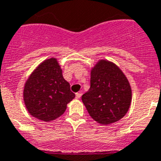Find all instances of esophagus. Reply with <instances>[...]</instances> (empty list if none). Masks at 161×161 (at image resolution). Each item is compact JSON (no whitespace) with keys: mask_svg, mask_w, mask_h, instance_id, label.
I'll list each match as a JSON object with an SVG mask.
<instances>
[{"mask_svg":"<svg viewBox=\"0 0 161 161\" xmlns=\"http://www.w3.org/2000/svg\"><path fill=\"white\" fill-rule=\"evenodd\" d=\"M81 96H82V93H80V92L76 94V98H77V99H80Z\"/></svg>","mask_w":161,"mask_h":161,"instance_id":"34e87169","label":"esophagus"}]
</instances>
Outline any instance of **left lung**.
Here are the masks:
<instances>
[{
  "mask_svg": "<svg viewBox=\"0 0 161 161\" xmlns=\"http://www.w3.org/2000/svg\"><path fill=\"white\" fill-rule=\"evenodd\" d=\"M131 100V87L119 67L99 61L91 71L90 89L82 96L92 118L103 125L119 121L127 112Z\"/></svg>",
  "mask_w": 161,
  "mask_h": 161,
  "instance_id": "8db88e82",
  "label": "left lung"
}]
</instances>
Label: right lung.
<instances>
[{"mask_svg": "<svg viewBox=\"0 0 161 161\" xmlns=\"http://www.w3.org/2000/svg\"><path fill=\"white\" fill-rule=\"evenodd\" d=\"M75 97L65 80L56 59L51 58L37 67L25 83L23 99L29 112L42 121L56 119L64 113Z\"/></svg>", "mask_w": 161, "mask_h": 161, "instance_id": "obj_1", "label": "right lung"}]
</instances>
